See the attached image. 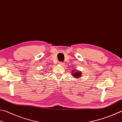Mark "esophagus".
<instances>
[{
  "mask_svg": "<svg viewBox=\"0 0 122 122\" xmlns=\"http://www.w3.org/2000/svg\"><path fill=\"white\" fill-rule=\"evenodd\" d=\"M59 65H61V66H64V63H63V62L61 61V62H59Z\"/></svg>",
  "mask_w": 122,
  "mask_h": 122,
  "instance_id": "34e87169",
  "label": "esophagus"
}]
</instances>
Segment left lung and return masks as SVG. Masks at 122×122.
<instances>
[{
  "label": "left lung",
  "mask_w": 122,
  "mask_h": 122,
  "mask_svg": "<svg viewBox=\"0 0 122 122\" xmlns=\"http://www.w3.org/2000/svg\"><path fill=\"white\" fill-rule=\"evenodd\" d=\"M73 76H74L75 77H79L80 76H81V73L80 72H73Z\"/></svg>",
  "instance_id": "left-lung-1"
}]
</instances>
